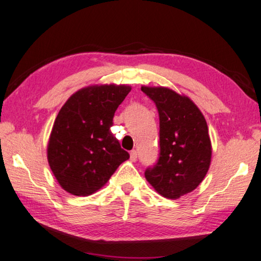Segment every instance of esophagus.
Wrapping results in <instances>:
<instances>
[{
  "instance_id": "obj_1",
  "label": "esophagus",
  "mask_w": 261,
  "mask_h": 261,
  "mask_svg": "<svg viewBox=\"0 0 261 261\" xmlns=\"http://www.w3.org/2000/svg\"><path fill=\"white\" fill-rule=\"evenodd\" d=\"M130 159H131V161H134V162L137 160V150L136 149H132L130 151Z\"/></svg>"
}]
</instances>
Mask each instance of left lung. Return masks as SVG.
<instances>
[{"label": "left lung", "mask_w": 261, "mask_h": 261, "mask_svg": "<svg viewBox=\"0 0 261 261\" xmlns=\"http://www.w3.org/2000/svg\"><path fill=\"white\" fill-rule=\"evenodd\" d=\"M160 118V154L145 177L161 195L176 200L194 191L211 162V141L204 116L191 99L168 88L141 87Z\"/></svg>", "instance_id": "8db88e82"}]
</instances>
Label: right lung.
I'll return each instance as SVG.
<instances>
[{"instance_id": "1", "label": "right lung", "mask_w": 261, "mask_h": 261, "mask_svg": "<svg viewBox=\"0 0 261 261\" xmlns=\"http://www.w3.org/2000/svg\"><path fill=\"white\" fill-rule=\"evenodd\" d=\"M131 91L126 85L89 87L75 92L56 117L48 161L66 192L91 195L130 158L111 127L117 107Z\"/></svg>"}]
</instances>
